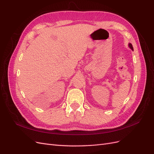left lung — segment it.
Instances as JSON below:
<instances>
[{"instance_id":"obj_1","label":"left lung","mask_w":154,"mask_h":154,"mask_svg":"<svg viewBox=\"0 0 154 154\" xmlns=\"http://www.w3.org/2000/svg\"><path fill=\"white\" fill-rule=\"evenodd\" d=\"M128 46H129V48H130V49H131L132 51H134V49H133V47H132V45L131 44L129 43V44H128Z\"/></svg>"}]
</instances>
